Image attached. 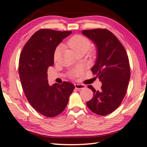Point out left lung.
<instances>
[{
	"label": "left lung",
	"instance_id": "8db88e82",
	"mask_svg": "<svg viewBox=\"0 0 147 147\" xmlns=\"http://www.w3.org/2000/svg\"><path fill=\"white\" fill-rule=\"evenodd\" d=\"M71 33L40 30L29 39L20 54L19 74L24 94L32 107L46 117H55L63 112L74 89L69 82L51 85L47 79V69L54 65L56 47Z\"/></svg>",
	"mask_w": 147,
	"mask_h": 147
}]
</instances>
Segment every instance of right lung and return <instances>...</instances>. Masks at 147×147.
<instances>
[{
  "label": "right lung",
  "mask_w": 147,
  "mask_h": 147,
  "mask_svg": "<svg viewBox=\"0 0 147 147\" xmlns=\"http://www.w3.org/2000/svg\"><path fill=\"white\" fill-rule=\"evenodd\" d=\"M82 34L95 45L96 58L91 70L94 78L102 83L100 90L92 89L93 96L86 105L95 114L107 115L119 107L125 96L130 79L129 59L124 47L110 31L84 30Z\"/></svg>",
  "instance_id": "1"
}]
</instances>
